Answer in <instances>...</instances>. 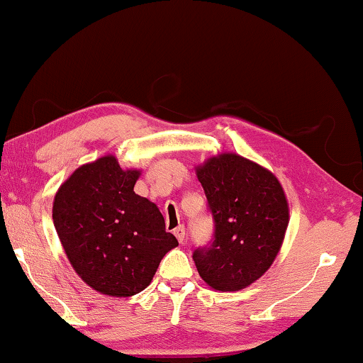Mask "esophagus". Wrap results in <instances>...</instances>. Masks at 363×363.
<instances>
[{"label":"esophagus","instance_id":"1","mask_svg":"<svg viewBox=\"0 0 363 363\" xmlns=\"http://www.w3.org/2000/svg\"><path fill=\"white\" fill-rule=\"evenodd\" d=\"M174 235L177 237V240L180 243L185 242V227L183 225H178L177 228H174Z\"/></svg>","mask_w":363,"mask_h":363}]
</instances>
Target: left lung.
<instances>
[{
  "label": "left lung",
  "mask_w": 363,
  "mask_h": 363,
  "mask_svg": "<svg viewBox=\"0 0 363 363\" xmlns=\"http://www.w3.org/2000/svg\"><path fill=\"white\" fill-rule=\"evenodd\" d=\"M214 219V240L194 250L203 281L220 292L252 286L274 263L289 225V203L271 170L235 152L196 167Z\"/></svg>",
  "instance_id": "8db88e82"
}]
</instances>
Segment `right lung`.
<instances>
[{
    "mask_svg": "<svg viewBox=\"0 0 363 363\" xmlns=\"http://www.w3.org/2000/svg\"><path fill=\"white\" fill-rule=\"evenodd\" d=\"M139 175L108 154L76 169L55 194L53 224L72 269L110 297L144 291L178 247L157 206L135 193Z\"/></svg>",
    "mask_w": 363,
    "mask_h": 363,
    "instance_id": "add662e5",
    "label": "right lung"
}]
</instances>
